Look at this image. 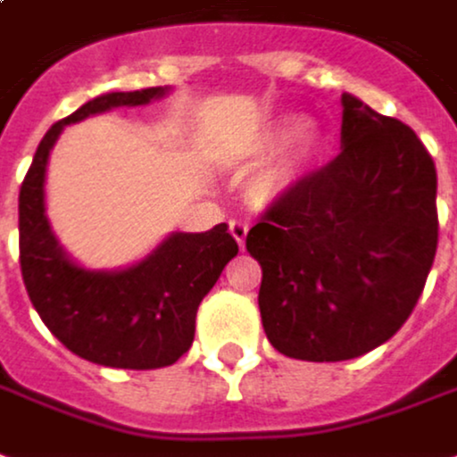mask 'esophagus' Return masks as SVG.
<instances>
[{
    "label": "esophagus",
    "instance_id": "obj_1",
    "mask_svg": "<svg viewBox=\"0 0 457 457\" xmlns=\"http://www.w3.org/2000/svg\"><path fill=\"white\" fill-rule=\"evenodd\" d=\"M228 231H231L233 238L238 241V245H243V243H245V236H248V224L241 221V219H231V221H228Z\"/></svg>",
    "mask_w": 457,
    "mask_h": 457
}]
</instances>
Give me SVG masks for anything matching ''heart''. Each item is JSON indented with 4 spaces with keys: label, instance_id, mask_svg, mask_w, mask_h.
<instances>
[{
    "label": "heart",
    "instance_id": "obj_1",
    "mask_svg": "<svg viewBox=\"0 0 457 457\" xmlns=\"http://www.w3.org/2000/svg\"><path fill=\"white\" fill-rule=\"evenodd\" d=\"M304 133L306 121H302V119H287V121H282L278 129L272 131V136H270V148L285 151L289 145H295ZM292 179H295V165H279V168H275L261 179L258 192H261V196H265V199H272V196L282 195V192L292 185Z\"/></svg>",
    "mask_w": 457,
    "mask_h": 457
}]
</instances>
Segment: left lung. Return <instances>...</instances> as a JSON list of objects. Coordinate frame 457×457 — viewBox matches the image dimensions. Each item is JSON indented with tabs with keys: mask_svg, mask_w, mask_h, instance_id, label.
<instances>
[{
	"mask_svg": "<svg viewBox=\"0 0 457 457\" xmlns=\"http://www.w3.org/2000/svg\"><path fill=\"white\" fill-rule=\"evenodd\" d=\"M341 102L343 151L275 196L245 238L262 328L297 361H351L389 341L438 248L431 153L406 123Z\"/></svg>",
	"mask_w": 457,
	"mask_h": 457,
	"instance_id": "left-lung-1",
	"label": "left lung"
}]
</instances>
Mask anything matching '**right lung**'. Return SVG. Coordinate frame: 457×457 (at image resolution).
I'll use <instances>...</instances> for the list:
<instances>
[{"label":"right lung","mask_w":457,"mask_h":457,"mask_svg":"<svg viewBox=\"0 0 457 457\" xmlns=\"http://www.w3.org/2000/svg\"><path fill=\"white\" fill-rule=\"evenodd\" d=\"M162 87L112 92L53 123L19 192V262L31 304L68 351L96 365L155 370L178 362L195 341L196 309L238 253L226 224L175 233L145 261L121 272H87L65 258L43 204L46 165L68 123L114 106L148 104Z\"/></svg>","instance_id":"1"}]
</instances>
